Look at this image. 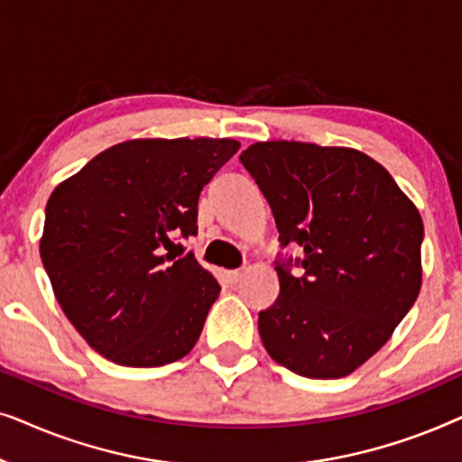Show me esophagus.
Listing matches in <instances>:
<instances>
[{
  "label": "esophagus",
  "instance_id": "obj_1",
  "mask_svg": "<svg viewBox=\"0 0 462 462\" xmlns=\"http://www.w3.org/2000/svg\"><path fill=\"white\" fill-rule=\"evenodd\" d=\"M226 277H229L231 283H237L239 280L244 277V271L242 269H236V271H226Z\"/></svg>",
  "mask_w": 462,
  "mask_h": 462
}]
</instances>
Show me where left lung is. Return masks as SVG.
I'll return each mask as SVG.
<instances>
[{
    "label": "left lung",
    "mask_w": 462,
    "mask_h": 462,
    "mask_svg": "<svg viewBox=\"0 0 462 462\" xmlns=\"http://www.w3.org/2000/svg\"><path fill=\"white\" fill-rule=\"evenodd\" d=\"M273 212L280 296L258 313L271 357L307 378L351 374L374 356L420 292L425 229L387 170L362 151L254 143L239 155Z\"/></svg>",
    "instance_id": "left-lung-1"
}]
</instances>
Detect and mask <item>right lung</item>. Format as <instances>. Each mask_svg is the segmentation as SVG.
Instances as JSON below:
<instances>
[{"mask_svg": "<svg viewBox=\"0 0 462 462\" xmlns=\"http://www.w3.org/2000/svg\"><path fill=\"white\" fill-rule=\"evenodd\" d=\"M233 138L113 144L50 195L40 242L54 296L113 364L155 368L198 343L220 286L174 237L198 236L199 193L237 153Z\"/></svg>", "mask_w": 462, "mask_h": 462, "instance_id": "right-lung-1", "label": "right lung"}]
</instances>
